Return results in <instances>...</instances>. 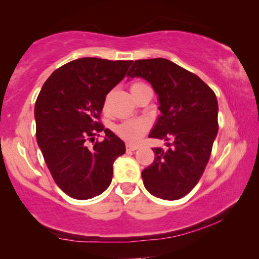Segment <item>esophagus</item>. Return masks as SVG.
Listing matches in <instances>:
<instances>
[{
  "mask_svg": "<svg viewBox=\"0 0 259 259\" xmlns=\"http://www.w3.org/2000/svg\"><path fill=\"white\" fill-rule=\"evenodd\" d=\"M125 150H126V152H134V151H136V150H138V146H136V145H129V144H126V145H125Z\"/></svg>",
  "mask_w": 259,
  "mask_h": 259,
  "instance_id": "obj_1",
  "label": "esophagus"
}]
</instances>
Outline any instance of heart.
Listing matches in <instances>:
<instances>
[{"mask_svg":"<svg viewBox=\"0 0 259 259\" xmlns=\"http://www.w3.org/2000/svg\"><path fill=\"white\" fill-rule=\"evenodd\" d=\"M147 87L145 83L143 82H135L131 85V93L135 94L136 91H138L143 88ZM148 122L143 119H134V120H126L123 121L122 123L115 125L114 131L119 136L120 138L125 140L129 144H136L138 143L146 131L148 130Z\"/></svg>","mask_w":259,"mask_h":259,"instance_id":"1","label":"heart"}]
</instances>
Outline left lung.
Here are the masks:
<instances>
[{
    "label": "left lung",
    "mask_w": 259,
    "mask_h": 259,
    "mask_svg": "<svg viewBox=\"0 0 259 259\" xmlns=\"http://www.w3.org/2000/svg\"><path fill=\"white\" fill-rule=\"evenodd\" d=\"M129 77H143L159 97L161 115L151 138L171 140L168 150L152 148L153 163L142 171L156 198L178 200L199 183L218 133L216 95L201 78L164 58L136 60Z\"/></svg>",
    "instance_id": "left-lung-1"
}]
</instances>
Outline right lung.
<instances>
[{"instance_id":"right-lung-1","label":"right lung","mask_w":259,"mask_h":259,"mask_svg":"<svg viewBox=\"0 0 259 259\" xmlns=\"http://www.w3.org/2000/svg\"><path fill=\"white\" fill-rule=\"evenodd\" d=\"M131 64L93 57L69 61L51 74L37 96L38 147L55 183L71 198L102 194L112 182L114 161L125 153L124 143L100 122V113ZM102 131L104 140L95 142Z\"/></svg>"}]
</instances>
